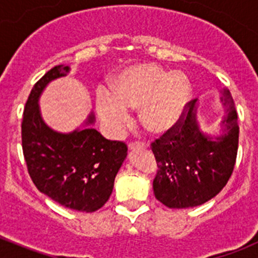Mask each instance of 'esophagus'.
<instances>
[{
	"instance_id": "34e87169",
	"label": "esophagus",
	"mask_w": 258,
	"mask_h": 258,
	"mask_svg": "<svg viewBox=\"0 0 258 258\" xmlns=\"http://www.w3.org/2000/svg\"><path fill=\"white\" fill-rule=\"evenodd\" d=\"M137 147H146V143L145 142H140V141H136V142L129 143V149H131V150L137 149Z\"/></svg>"
}]
</instances>
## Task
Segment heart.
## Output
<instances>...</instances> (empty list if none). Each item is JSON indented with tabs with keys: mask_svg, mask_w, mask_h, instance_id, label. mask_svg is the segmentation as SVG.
Instances as JSON below:
<instances>
[{
	"mask_svg": "<svg viewBox=\"0 0 258 258\" xmlns=\"http://www.w3.org/2000/svg\"><path fill=\"white\" fill-rule=\"evenodd\" d=\"M190 98V81L183 74L142 63L120 72L109 84V93L98 92L97 111L109 131L118 134L129 117L127 109L140 108L143 126L163 134L181 120Z\"/></svg>",
	"mask_w": 258,
	"mask_h": 258,
	"instance_id": "b5f03b06",
	"label": "heart"
}]
</instances>
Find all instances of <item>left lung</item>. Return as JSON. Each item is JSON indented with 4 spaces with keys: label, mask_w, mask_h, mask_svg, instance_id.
<instances>
[{
    "label": "left lung",
    "mask_w": 258,
    "mask_h": 258,
    "mask_svg": "<svg viewBox=\"0 0 258 258\" xmlns=\"http://www.w3.org/2000/svg\"><path fill=\"white\" fill-rule=\"evenodd\" d=\"M222 102L226 107L222 136L211 138L200 132L195 118L197 99H191L181 120L151 143L157 164L154 194L164 206H202L226 186L235 166L239 125L227 88L223 89Z\"/></svg>",
    "instance_id": "1"
}]
</instances>
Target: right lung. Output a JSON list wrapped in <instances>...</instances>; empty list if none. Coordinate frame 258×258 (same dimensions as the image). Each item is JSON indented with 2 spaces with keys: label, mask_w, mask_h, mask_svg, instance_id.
<instances>
[{
  "label": "right lung",
  "mask_w": 258,
  "mask_h": 258,
  "mask_svg": "<svg viewBox=\"0 0 258 258\" xmlns=\"http://www.w3.org/2000/svg\"><path fill=\"white\" fill-rule=\"evenodd\" d=\"M70 68L59 64L47 71L32 88L22 118V147L36 187L66 208L95 212L106 204L127 147L108 141L93 127L68 134L51 131L41 118L38 97L45 86L66 76ZM94 121L89 116L86 125Z\"/></svg>",
  "instance_id": "1"
}]
</instances>
